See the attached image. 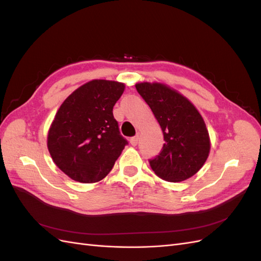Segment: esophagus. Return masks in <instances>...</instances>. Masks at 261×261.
Wrapping results in <instances>:
<instances>
[{
  "mask_svg": "<svg viewBox=\"0 0 261 261\" xmlns=\"http://www.w3.org/2000/svg\"><path fill=\"white\" fill-rule=\"evenodd\" d=\"M129 141H130V144H132V146H136V145L138 144V136H135V137H132Z\"/></svg>",
  "mask_w": 261,
  "mask_h": 261,
  "instance_id": "1",
  "label": "esophagus"
}]
</instances>
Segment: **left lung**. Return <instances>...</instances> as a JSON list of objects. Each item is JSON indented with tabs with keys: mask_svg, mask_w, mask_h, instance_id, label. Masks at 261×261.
<instances>
[{
	"mask_svg": "<svg viewBox=\"0 0 261 261\" xmlns=\"http://www.w3.org/2000/svg\"><path fill=\"white\" fill-rule=\"evenodd\" d=\"M136 89L151 109L165 144L149 163L155 175L173 181L195 175L210 152L206 124L195 106L176 90L160 83H139Z\"/></svg>",
	"mask_w": 261,
	"mask_h": 261,
	"instance_id": "left-lung-1",
	"label": "left lung"
}]
</instances>
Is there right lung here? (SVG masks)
Masks as SVG:
<instances>
[{
	"instance_id": "right-lung-1",
	"label": "right lung",
	"mask_w": 261,
	"mask_h": 261,
	"mask_svg": "<svg viewBox=\"0 0 261 261\" xmlns=\"http://www.w3.org/2000/svg\"><path fill=\"white\" fill-rule=\"evenodd\" d=\"M125 85L94 80L77 88L55 114L48 133L54 163L81 183H96L112 170L127 145L113 116Z\"/></svg>"
}]
</instances>
